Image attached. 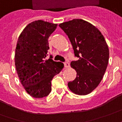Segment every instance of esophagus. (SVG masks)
<instances>
[{
  "instance_id": "34e87169",
  "label": "esophagus",
  "mask_w": 122,
  "mask_h": 122,
  "mask_svg": "<svg viewBox=\"0 0 122 122\" xmlns=\"http://www.w3.org/2000/svg\"><path fill=\"white\" fill-rule=\"evenodd\" d=\"M64 65H65V68H69L70 67V64L68 63V62H66V63H64Z\"/></svg>"
}]
</instances>
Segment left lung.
Instances as JSON below:
<instances>
[{"label": "left lung", "mask_w": 122, "mask_h": 122, "mask_svg": "<svg viewBox=\"0 0 122 122\" xmlns=\"http://www.w3.org/2000/svg\"><path fill=\"white\" fill-rule=\"evenodd\" d=\"M59 26L68 36L74 53L79 58L71 63L76 76L68 82L73 93L86 95L98 86L109 61V49L99 30L81 19H73Z\"/></svg>", "instance_id": "obj_1"}]
</instances>
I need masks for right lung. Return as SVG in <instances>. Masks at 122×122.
<instances>
[{
	"label": "right lung",
	"mask_w": 122,
	"mask_h": 122,
	"mask_svg": "<svg viewBox=\"0 0 122 122\" xmlns=\"http://www.w3.org/2000/svg\"><path fill=\"white\" fill-rule=\"evenodd\" d=\"M57 24L36 20L26 25L17 42L14 61L17 74L24 89L34 98L47 97L51 91V80L64 65L46 59L49 49L48 38Z\"/></svg>",
	"instance_id": "add662e5"
}]
</instances>
